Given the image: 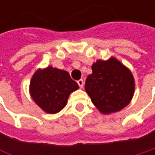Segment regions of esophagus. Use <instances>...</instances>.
I'll return each instance as SVG.
<instances>
[{
	"label": "esophagus",
	"instance_id": "1",
	"mask_svg": "<svg viewBox=\"0 0 155 155\" xmlns=\"http://www.w3.org/2000/svg\"><path fill=\"white\" fill-rule=\"evenodd\" d=\"M77 83H78V85L80 86V88L81 89H82L83 88V86H84V81L83 80H79L77 81Z\"/></svg>",
	"mask_w": 155,
	"mask_h": 155
}]
</instances>
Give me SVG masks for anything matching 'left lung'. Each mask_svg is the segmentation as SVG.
<instances>
[{
    "label": "left lung",
    "instance_id": "8db88e82",
    "mask_svg": "<svg viewBox=\"0 0 155 155\" xmlns=\"http://www.w3.org/2000/svg\"><path fill=\"white\" fill-rule=\"evenodd\" d=\"M85 91L102 114H111L127 107L135 93V79L131 71L116 57L97 60L91 65Z\"/></svg>",
    "mask_w": 155,
    "mask_h": 155
}]
</instances>
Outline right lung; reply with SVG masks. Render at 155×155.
<instances>
[{"label": "right lung", "instance_id": "add662e5", "mask_svg": "<svg viewBox=\"0 0 155 155\" xmlns=\"http://www.w3.org/2000/svg\"><path fill=\"white\" fill-rule=\"evenodd\" d=\"M79 89L68 72L47 66L38 69L30 80L29 94L47 114H56L67 104L70 94Z\"/></svg>", "mask_w": 155, "mask_h": 155}]
</instances>
